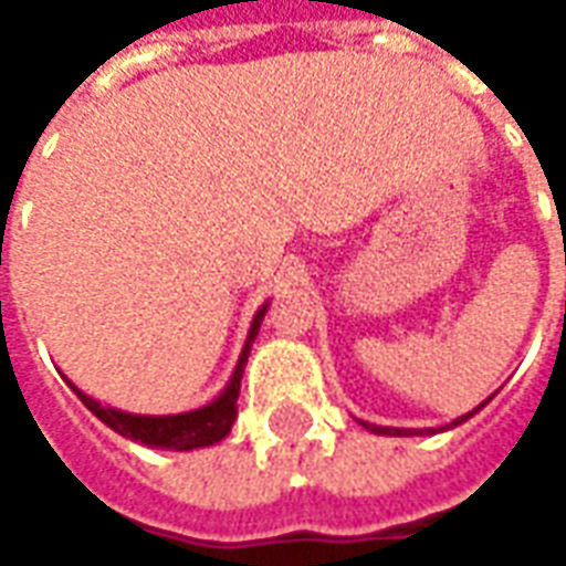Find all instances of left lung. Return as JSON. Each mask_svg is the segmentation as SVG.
<instances>
[{
  "label": "left lung",
  "instance_id": "obj_1",
  "mask_svg": "<svg viewBox=\"0 0 566 566\" xmlns=\"http://www.w3.org/2000/svg\"><path fill=\"white\" fill-rule=\"evenodd\" d=\"M482 406H485V403H482ZM475 409H479V406H475ZM475 409H473V412H475ZM473 412H467V416L454 418L451 424H461V421H467V418L473 416ZM364 427H367V430H373V433H388V437H412V430H400V427H376V424H367V421H364Z\"/></svg>",
  "mask_w": 566,
  "mask_h": 566
}]
</instances>
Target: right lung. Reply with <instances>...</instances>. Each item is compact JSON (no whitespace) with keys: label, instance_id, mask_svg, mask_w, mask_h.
<instances>
[{"label":"right lung","instance_id":"obj_1","mask_svg":"<svg viewBox=\"0 0 566 566\" xmlns=\"http://www.w3.org/2000/svg\"><path fill=\"white\" fill-rule=\"evenodd\" d=\"M266 306L260 308L258 318L251 324V333H248L245 352L239 357V367H235L233 379L227 385V391L214 400V403L202 406L197 412H185V416H129V412H117V409H105L96 400H91L87 394H81L75 385L72 391L78 394L81 403L91 409L93 416L105 421L112 427L115 433L127 439H136L142 446H150V449H172V451H190V449H202V446H211V442H221L230 427L235 421V409H239V381H242V369H245L248 352H251V343L258 336L260 318H263Z\"/></svg>","mask_w":566,"mask_h":566}]
</instances>
